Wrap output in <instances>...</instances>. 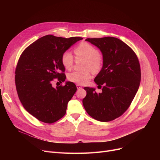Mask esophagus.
Masks as SVG:
<instances>
[{"instance_id":"34e87169","label":"esophagus","mask_w":160,"mask_h":160,"mask_svg":"<svg viewBox=\"0 0 160 160\" xmlns=\"http://www.w3.org/2000/svg\"><path fill=\"white\" fill-rule=\"evenodd\" d=\"M77 89H80L82 88V86L80 85H79V84H77Z\"/></svg>"}]
</instances>
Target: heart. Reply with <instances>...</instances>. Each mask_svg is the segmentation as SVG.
<instances>
[{"instance_id":"obj_1","label":"heart","mask_w":160,"mask_h":160,"mask_svg":"<svg viewBox=\"0 0 160 160\" xmlns=\"http://www.w3.org/2000/svg\"><path fill=\"white\" fill-rule=\"evenodd\" d=\"M74 52L78 57L85 59L83 71H73L68 75L70 81L84 85L91 78V71L98 72L102 69L103 65L102 56L99 54L98 50L94 46L88 43H81L74 48ZM74 62V58L72 53L66 50L62 56V63L66 69H71Z\"/></svg>"}]
</instances>
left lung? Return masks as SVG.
<instances>
[{"label":"left lung","instance_id":"1","mask_svg":"<svg viewBox=\"0 0 160 160\" xmlns=\"http://www.w3.org/2000/svg\"><path fill=\"white\" fill-rule=\"evenodd\" d=\"M86 41L98 47L102 54L103 65L94 81L102 93L95 88H84L86 97L82 102L93 119L108 122L122 115L129 108L139 89L141 69L133 50L118 38H88Z\"/></svg>","mask_w":160,"mask_h":160}]
</instances>
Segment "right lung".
<instances>
[{"mask_svg":"<svg viewBox=\"0 0 160 160\" xmlns=\"http://www.w3.org/2000/svg\"><path fill=\"white\" fill-rule=\"evenodd\" d=\"M82 39L47 35L33 42L21 55L15 69L17 91L25 110L39 121L50 124L65 115L77 87L67 82L65 86L54 88L52 82L54 78L65 81L62 54Z\"/></svg>","mask_w":160,"mask_h":160,"instance_id":"1","label":"right lung"}]
</instances>
